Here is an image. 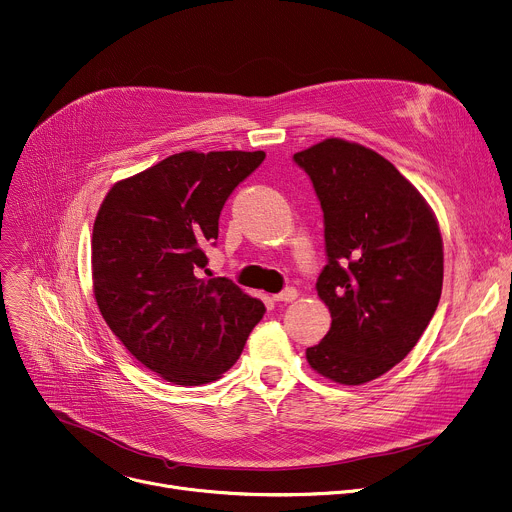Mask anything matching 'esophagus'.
Masks as SVG:
<instances>
[{
  "instance_id": "34e87169",
  "label": "esophagus",
  "mask_w": 512,
  "mask_h": 512,
  "mask_svg": "<svg viewBox=\"0 0 512 512\" xmlns=\"http://www.w3.org/2000/svg\"><path fill=\"white\" fill-rule=\"evenodd\" d=\"M275 302H294L296 298H298V290H294V288H286L284 292H280V294H273L271 296Z\"/></svg>"
}]
</instances>
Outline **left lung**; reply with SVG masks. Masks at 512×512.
I'll return each mask as SVG.
<instances>
[{"label":"left lung","instance_id":"left-lung-1","mask_svg":"<svg viewBox=\"0 0 512 512\" xmlns=\"http://www.w3.org/2000/svg\"><path fill=\"white\" fill-rule=\"evenodd\" d=\"M324 212L329 263L316 290L331 329L306 349L331 382L359 386L400 363L431 322L443 288L437 216L380 153L324 138L294 155Z\"/></svg>","mask_w":512,"mask_h":512}]
</instances>
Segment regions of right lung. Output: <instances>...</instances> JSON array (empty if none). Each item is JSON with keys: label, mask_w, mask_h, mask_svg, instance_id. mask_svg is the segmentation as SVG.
<instances>
[{"label": "right lung", "mask_w": 512, "mask_h": 512, "mask_svg": "<svg viewBox=\"0 0 512 512\" xmlns=\"http://www.w3.org/2000/svg\"><path fill=\"white\" fill-rule=\"evenodd\" d=\"M263 159V151H183L116 181L98 210V308L130 355L171 384L222 378L265 312L226 277L198 275L226 198Z\"/></svg>", "instance_id": "add662e5"}]
</instances>
